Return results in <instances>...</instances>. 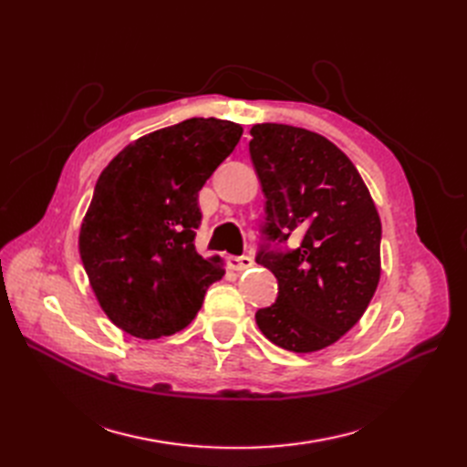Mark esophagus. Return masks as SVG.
I'll return each instance as SVG.
<instances>
[{
	"instance_id": "1",
	"label": "esophagus",
	"mask_w": 467,
	"mask_h": 467,
	"mask_svg": "<svg viewBox=\"0 0 467 467\" xmlns=\"http://www.w3.org/2000/svg\"><path fill=\"white\" fill-rule=\"evenodd\" d=\"M228 266L234 268V271H237V273H242V271H245V268L253 266V259L247 255H242V257L232 255V257H228Z\"/></svg>"
}]
</instances>
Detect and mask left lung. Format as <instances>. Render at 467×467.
<instances>
[{"label": "left lung", "instance_id": "8db88e82", "mask_svg": "<svg viewBox=\"0 0 467 467\" xmlns=\"http://www.w3.org/2000/svg\"><path fill=\"white\" fill-rule=\"evenodd\" d=\"M249 153L265 192L255 261L278 280L255 314L268 341L292 352L337 343L368 307L379 280L381 222L360 173L327 138L255 124ZM301 239L298 248L284 244Z\"/></svg>", "mask_w": 467, "mask_h": 467}]
</instances>
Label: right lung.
I'll return each instance as SVG.
<instances>
[{
	"label": "right lung",
	"mask_w": 467,
	"mask_h": 467,
	"mask_svg": "<svg viewBox=\"0 0 467 467\" xmlns=\"http://www.w3.org/2000/svg\"><path fill=\"white\" fill-rule=\"evenodd\" d=\"M242 132L230 120L187 119L138 138L99 175L79 255L119 329L138 338L185 329L223 276L220 259H202L194 247L199 191Z\"/></svg>",
	"instance_id": "add662e5"
}]
</instances>
